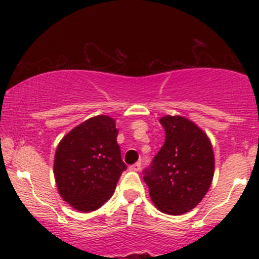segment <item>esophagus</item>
Segmentation results:
<instances>
[{"instance_id": "obj_1", "label": "esophagus", "mask_w": 259, "mask_h": 259, "mask_svg": "<svg viewBox=\"0 0 259 259\" xmlns=\"http://www.w3.org/2000/svg\"><path fill=\"white\" fill-rule=\"evenodd\" d=\"M140 168H141V163H140V162L135 163V164L130 165V167H129L130 170H133V171H139Z\"/></svg>"}]
</instances>
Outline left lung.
<instances>
[{
	"label": "left lung",
	"mask_w": 259,
	"mask_h": 259,
	"mask_svg": "<svg viewBox=\"0 0 259 259\" xmlns=\"http://www.w3.org/2000/svg\"><path fill=\"white\" fill-rule=\"evenodd\" d=\"M165 141L145 169L151 200L160 212L179 215L195 208L207 194L214 175V153L207 134L181 115L159 119Z\"/></svg>",
	"instance_id": "8db88e82"
}]
</instances>
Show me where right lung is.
Here are the masks:
<instances>
[{
    "label": "right lung",
    "mask_w": 259,
    "mask_h": 259,
    "mask_svg": "<svg viewBox=\"0 0 259 259\" xmlns=\"http://www.w3.org/2000/svg\"><path fill=\"white\" fill-rule=\"evenodd\" d=\"M115 120L96 115L59 141L53 173L59 195L79 212H92L111 198L126 165L117 144Z\"/></svg>",
    "instance_id": "obj_1"
}]
</instances>
